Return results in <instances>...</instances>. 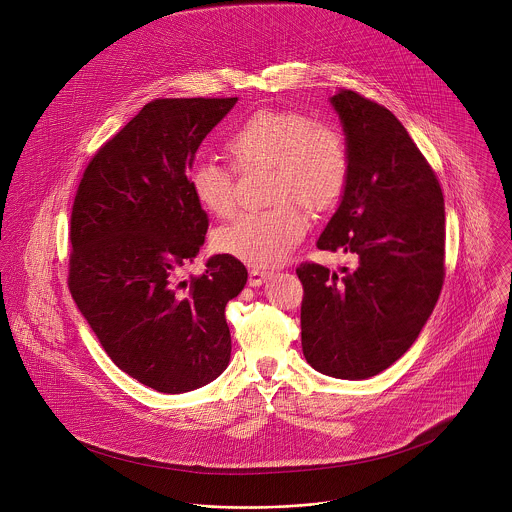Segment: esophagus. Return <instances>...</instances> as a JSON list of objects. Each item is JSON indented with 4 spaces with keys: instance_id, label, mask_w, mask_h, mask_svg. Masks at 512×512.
<instances>
[{
    "instance_id": "obj_1",
    "label": "esophagus",
    "mask_w": 512,
    "mask_h": 512,
    "mask_svg": "<svg viewBox=\"0 0 512 512\" xmlns=\"http://www.w3.org/2000/svg\"><path fill=\"white\" fill-rule=\"evenodd\" d=\"M270 272H264V270H258V268H252L250 270V274H248V284L252 286V288H258V286H262V284H266L268 280H270Z\"/></svg>"
}]
</instances>
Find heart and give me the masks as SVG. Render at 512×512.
<instances>
[{"label": "heart", "instance_id": "heart-1", "mask_svg": "<svg viewBox=\"0 0 512 512\" xmlns=\"http://www.w3.org/2000/svg\"><path fill=\"white\" fill-rule=\"evenodd\" d=\"M232 165H274V197L286 199L274 209L252 211L220 226L215 244L256 268L282 264L307 232L309 209L331 207L345 191L349 179V149L339 130L315 124L293 110H258L238 122L222 140ZM189 189L197 205L228 217L236 207L230 169L203 159L189 173Z\"/></svg>", "mask_w": 512, "mask_h": 512}]
</instances>
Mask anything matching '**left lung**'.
<instances>
[{
    "label": "left lung",
    "mask_w": 512,
    "mask_h": 512,
    "mask_svg": "<svg viewBox=\"0 0 512 512\" xmlns=\"http://www.w3.org/2000/svg\"><path fill=\"white\" fill-rule=\"evenodd\" d=\"M349 149V179L317 248L351 272L301 264V347L321 374L363 380L418 339L443 286L445 211L436 173L384 106L353 90L329 98Z\"/></svg>",
    "instance_id": "8db88e82"
}]
</instances>
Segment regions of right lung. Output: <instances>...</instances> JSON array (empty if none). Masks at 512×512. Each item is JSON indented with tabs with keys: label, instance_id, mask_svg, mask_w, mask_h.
<instances>
[{
	"label": "right lung",
	"instance_id": "add662e5",
	"mask_svg": "<svg viewBox=\"0 0 512 512\" xmlns=\"http://www.w3.org/2000/svg\"><path fill=\"white\" fill-rule=\"evenodd\" d=\"M238 98L146 104L92 157L74 197L69 288L114 365L165 394L197 390L230 361L226 303L248 272L230 254L183 280L209 228L189 189L207 134Z\"/></svg>",
	"mask_w": 512,
	"mask_h": 512
}]
</instances>
